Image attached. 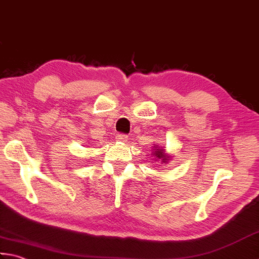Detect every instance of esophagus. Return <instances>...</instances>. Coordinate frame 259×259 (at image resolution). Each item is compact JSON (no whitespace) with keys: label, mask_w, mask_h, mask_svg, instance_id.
Segmentation results:
<instances>
[{"label":"esophagus","mask_w":259,"mask_h":259,"mask_svg":"<svg viewBox=\"0 0 259 259\" xmlns=\"http://www.w3.org/2000/svg\"><path fill=\"white\" fill-rule=\"evenodd\" d=\"M127 140H128L127 135L125 134H118L116 136V141H118V142H126Z\"/></svg>","instance_id":"34e87169"}]
</instances>
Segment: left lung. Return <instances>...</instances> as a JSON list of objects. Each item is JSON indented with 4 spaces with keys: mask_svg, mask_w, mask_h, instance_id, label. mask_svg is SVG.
Listing matches in <instances>:
<instances>
[{
    "mask_svg": "<svg viewBox=\"0 0 259 259\" xmlns=\"http://www.w3.org/2000/svg\"><path fill=\"white\" fill-rule=\"evenodd\" d=\"M153 152L151 155H153V158L155 161H160V163H168L170 160H171V155L165 153V149L160 146L158 144H154L153 146Z\"/></svg>",
    "mask_w": 259,
    "mask_h": 259,
    "instance_id": "left-lung-1",
    "label": "left lung"
}]
</instances>
